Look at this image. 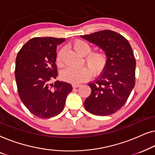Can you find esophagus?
I'll list each match as a JSON object with an SVG mask.
<instances>
[{"mask_svg":"<svg viewBox=\"0 0 155 155\" xmlns=\"http://www.w3.org/2000/svg\"><path fill=\"white\" fill-rule=\"evenodd\" d=\"M81 84H77V83H73L72 84V86H73V88H76V87H80Z\"/></svg>","mask_w":155,"mask_h":155,"instance_id":"obj_1","label":"esophagus"}]
</instances>
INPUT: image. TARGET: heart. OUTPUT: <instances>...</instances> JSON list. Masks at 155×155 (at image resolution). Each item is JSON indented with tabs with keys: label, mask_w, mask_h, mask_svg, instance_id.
<instances>
[{
	"label": "heart",
	"mask_w": 155,
	"mask_h": 155,
	"mask_svg": "<svg viewBox=\"0 0 155 155\" xmlns=\"http://www.w3.org/2000/svg\"><path fill=\"white\" fill-rule=\"evenodd\" d=\"M72 46L76 52L84 56V62L88 67H82L75 69L67 68L61 73V78L65 81L71 83H79L89 79L92 75V72L97 75L101 73L107 66L108 63V55L104 51H91L92 47L87 42L81 39H77L72 43ZM63 50L58 53L56 56V63L58 65L62 63Z\"/></svg>",
	"instance_id": "b5f03b06"
}]
</instances>
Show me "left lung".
Returning <instances> with one entry per match:
<instances>
[{"label":"left lung","instance_id":"left-lung-1","mask_svg":"<svg viewBox=\"0 0 155 155\" xmlns=\"http://www.w3.org/2000/svg\"><path fill=\"white\" fill-rule=\"evenodd\" d=\"M81 37L96 44L108 55V63L99 77L88 84L92 92L84 108L97 116L116 113L126 102L135 84L136 61L128 40L111 30Z\"/></svg>","mask_w":155,"mask_h":155}]
</instances>
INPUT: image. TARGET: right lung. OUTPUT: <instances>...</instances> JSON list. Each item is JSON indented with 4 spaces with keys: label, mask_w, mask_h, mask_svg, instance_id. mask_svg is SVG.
I'll list each match as a JSON object with an SVG mask.
<instances>
[{
    "label": "right lung",
    "mask_w": 155,
    "mask_h": 155,
    "mask_svg": "<svg viewBox=\"0 0 155 155\" xmlns=\"http://www.w3.org/2000/svg\"><path fill=\"white\" fill-rule=\"evenodd\" d=\"M65 41L63 38H32L17 55L15 75L18 94L27 109L39 118L60 114L73 90L68 82H52L58 75L56 47Z\"/></svg>",
    "instance_id": "1"
}]
</instances>
